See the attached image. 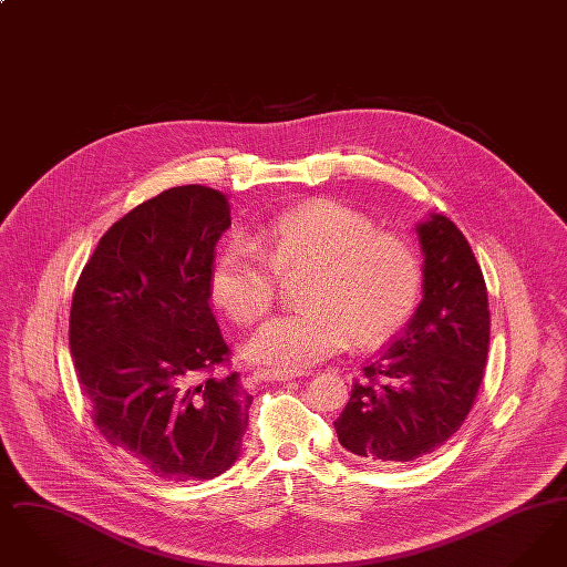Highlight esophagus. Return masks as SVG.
Instances as JSON below:
<instances>
[{
    "label": "esophagus",
    "mask_w": 567,
    "mask_h": 567,
    "mask_svg": "<svg viewBox=\"0 0 567 567\" xmlns=\"http://www.w3.org/2000/svg\"><path fill=\"white\" fill-rule=\"evenodd\" d=\"M255 374H257V378L266 380V382H270V380L282 382V380H293V378L301 377V372H289V370H259Z\"/></svg>",
    "instance_id": "esophagus-1"
}]
</instances>
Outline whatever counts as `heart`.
Segmentation results:
<instances>
[{
  "label": "heart",
  "instance_id": "heart-1",
  "mask_svg": "<svg viewBox=\"0 0 567 567\" xmlns=\"http://www.w3.org/2000/svg\"><path fill=\"white\" fill-rule=\"evenodd\" d=\"M306 271L303 308L278 315L246 354L297 372L342 351L352 338L372 347L412 315L421 264L412 246L338 202H312L278 216L257 243L229 244L216 257L210 293L238 323H255L276 301L280 276Z\"/></svg>",
  "mask_w": 567,
  "mask_h": 567
}]
</instances>
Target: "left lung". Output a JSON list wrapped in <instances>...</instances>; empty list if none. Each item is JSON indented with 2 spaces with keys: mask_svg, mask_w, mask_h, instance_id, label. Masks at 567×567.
<instances>
[{
  "mask_svg": "<svg viewBox=\"0 0 567 567\" xmlns=\"http://www.w3.org/2000/svg\"><path fill=\"white\" fill-rule=\"evenodd\" d=\"M423 299L391 347L352 382L333 423L340 444L374 465H398L440 449L476 400L488 352L485 278L457 225L430 213L416 225Z\"/></svg>",
  "mask_w": 567,
  "mask_h": 567,
  "instance_id": "8db88e82",
  "label": "left lung"
}]
</instances>
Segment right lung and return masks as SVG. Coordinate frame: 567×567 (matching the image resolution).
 I'll use <instances>...</instances> for the list:
<instances>
[{"label": "right lung", "mask_w": 567, "mask_h": 567, "mask_svg": "<svg viewBox=\"0 0 567 567\" xmlns=\"http://www.w3.org/2000/svg\"><path fill=\"white\" fill-rule=\"evenodd\" d=\"M231 227L220 190H163L116 220L82 270L70 351L93 421L151 474L210 481L243 451L252 398L210 308L215 246Z\"/></svg>", "instance_id": "obj_1"}]
</instances>
